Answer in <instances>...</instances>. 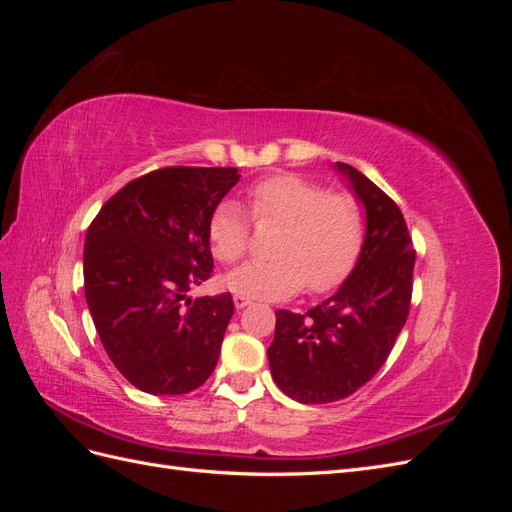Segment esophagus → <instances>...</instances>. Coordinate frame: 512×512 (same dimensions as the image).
Masks as SVG:
<instances>
[{
  "label": "esophagus",
  "instance_id": "obj_1",
  "mask_svg": "<svg viewBox=\"0 0 512 512\" xmlns=\"http://www.w3.org/2000/svg\"><path fill=\"white\" fill-rule=\"evenodd\" d=\"M232 301H235L237 309H243V307H247V305L252 303V299L250 297H243V294H235V297H232Z\"/></svg>",
  "mask_w": 512,
  "mask_h": 512
}]
</instances>
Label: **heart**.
<instances>
[{"label":"heart","mask_w":512,"mask_h":512,"mask_svg":"<svg viewBox=\"0 0 512 512\" xmlns=\"http://www.w3.org/2000/svg\"><path fill=\"white\" fill-rule=\"evenodd\" d=\"M250 209L258 222H282L271 260H252L232 269L228 290L252 299H284L305 284L312 292L337 286L350 273L363 243V213L346 194H329L322 183L297 173H280L256 181ZM207 237L213 256L239 260L250 241V220L237 203L213 209Z\"/></svg>","instance_id":"b5f03b06"}]
</instances>
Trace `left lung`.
<instances>
[{
	"label": "left lung",
	"mask_w": 512,
	"mask_h": 512,
	"mask_svg": "<svg viewBox=\"0 0 512 512\" xmlns=\"http://www.w3.org/2000/svg\"><path fill=\"white\" fill-rule=\"evenodd\" d=\"M333 168L365 209V237L354 269L327 301L307 314L275 312L271 376L301 404L344 399L374 378L404 329L412 297L414 247L404 215L354 166Z\"/></svg>",
	"instance_id": "obj_1"
}]
</instances>
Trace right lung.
Segmentation results:
<instances>
[{"label":"right lung","instance_id":"obj_1","mask_svg":"<svg viewBox=\"0 0 512 512\" xmlns=\"http://www.w3.org/2000/svg\"><path fill=\"white\" fill-rule=\"evenodd\" d=\"M237 168L168 166L108 198L91 222L85 299L108 359L136 389L183 395L218 365L235 314L230 292L188 297L211 277L207 224Z\"/></svg>","mask_w":512,"mask_h":512}]
</instances>
